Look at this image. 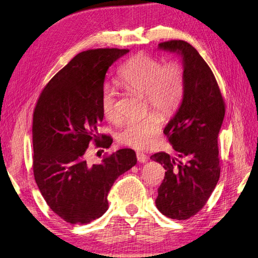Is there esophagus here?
Wrapping results in <instances>:
<instances>
[{
  "label": "esophagus",
  "instance_id": "obj_1",
  "mask_svg": "<svg viewBox=\"0 0 258 258\" xmlns=\"http://www.w3.org/2000/svg\"><path fill=\"white\" fill-rule=\"evenodd\" d=\"M136 157H137V160L140 161V162H142V163L146 162L148 160L147 155H145L144 153H140V151H138V153L136 154Z\"/></svg>",
  "mask_w": 258,
  "mask_h": 258
}]
</instances>
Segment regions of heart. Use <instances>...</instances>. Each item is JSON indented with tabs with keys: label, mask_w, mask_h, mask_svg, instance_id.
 <instances>
[{
	"label": "heart",
	"mask_w": 258,
	"mask_h": 258,
	"mask_svg": "<svg viewBox=\"0 0 258 258\" xmlns=\"http://www.w3.org/2000/svg\"><path fill=\"white\" fill-rule=\"evenodd\" d=\"M118 79L125 88L146 97V105L168 116L179 107L184 95V71L176 62H162L147 53L135 54L118 70ZM101 109L111 123L122 121L117 107V92L113 86L105 84L101 96ZM161 130V120L154 112L130 120L118 131L117 140L135 149H144L154 142Z\"/></svg>",
	"instance_id": "obj_1"
}]
</instances>
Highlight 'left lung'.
<instances>
[{
    "label": "left lung",
    "instance_id": "obj_1",
    "mask_svg": "<svg viewBox=\"0 0 258 258\" xmlns=\"http://www.w3.org/2000/svg\"><path fill=\"white\" fill-rule=\"evenodd\" d=\"M158 49L181 56L184 95L163 130L176 156L157 153L150 157L166 170L156 206L171 219L185 220L205 206L219 180L218 134L226 110L213 72L194 47L171 40L159 43Z\"/></svg>",
    "mask_w": 258,
    "mask_h": 258
}]
</instances>
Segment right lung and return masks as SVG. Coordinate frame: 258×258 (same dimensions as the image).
Masks as SVG:
<instances>
[{
    "instance_id": "obj_1",
    "label": "right lung",
    "mask_w": 258,
    "mask_h": 258,
    "mask_svg": "<svg viewBox=\"0 0 258 258\" xmlns=\"http://www.w3.org/2000/svg\"><path fill=\"white\" fill-rule=\"evenodd\" d=\"M125 49L84 51L55 74L38 99L32 117L34 175L49 207L63 220L85 224L109 208L108 194L118 176L137 162L123 148L99 163L86 160V150L111 146L99 134L103 118L101 96L110 66L128 53Z\"/></svg>"
}]
</instances>
